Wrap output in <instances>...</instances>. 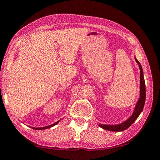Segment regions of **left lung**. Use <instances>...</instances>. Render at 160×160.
Masks as SVG:
<instances>
[{
  "mask_svg": "<svg viewBox=\"0 0 160 160\" xmlns=\"http://www.w3.org/2000/svg\"><path fill=\"white\" fill-rule=\"evenodd\" d=\"M135 60L139 65L140 69V98L138 101L137 102L136 105L134 109L133 113L130 117V118L127 119V121L122 123V124L117 125H105V124H99V127L102 128L103 129L111 131H122L128 128L133 123L136 121L138 118L140 114L143 110L145 102V83L143 77V72L141 64H140L138 60L135 58Z\"/></svg>",
  "mask_w": 160,
  "mask_h": 160,
  "instance_id": "obj_1",
  "label": "left lung"
}]
</instances>
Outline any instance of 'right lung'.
<instances>
[{"label": "right lung", "mask_w": 160, "mask_h": 160, "mask_svg": "<svg viewBox=\"0 0 160 160\" xmlns=\"http://www.w3.org/2000/svg\"><path fill=\"white\" fill-rule=\"evenodd\" d=\"M60 122V120H59L58 122H55V123H54V124H51V125H50V126H47V127H40V128H33V127H32V128H33V129H36V130H43V129H46V128H50V127H53V126H55V125H56L58 124V123Z\"/></svg>", "instance_id": "obj_1"}]
</instances>
